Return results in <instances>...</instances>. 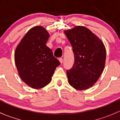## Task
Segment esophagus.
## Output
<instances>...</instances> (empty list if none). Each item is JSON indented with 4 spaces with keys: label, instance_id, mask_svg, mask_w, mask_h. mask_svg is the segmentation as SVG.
<instances>
[{
    "label": "esophagus",
    "instance_id": "34e87169",
    "mask_svg": "<svg viewBox=\"0 0 120 120\" xmlns=\"http://www.w3.org/2000/svg\"><path fill=\"white\" fill-rule=\"evenodd\" d=\"M59 61L61 64H62V62H63V59L62 58H59Z\"/></svg>",
    "mask_w": 120,
    "mask_h": 120
}]
</instances>
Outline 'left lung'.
Wrapping results in <instances>:
<instances>
[{"label":"left lung","mask_w":120,"mask_h":120,"mask_svg":"<svg viewBox=\"0 0 120 120\" xmlns=\"http://www.w3.org/2000/svg\"><path fill=\"white\" fill-rule=\"evenodd\" d=\"M64 32L71 44L75 58L72 68L67 72L68 82L77 90L89 89L97 81L104 69V44L83 26H76Z\"/></svg>","instance_id":"obj_1"}]
</instances>
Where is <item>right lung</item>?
<instances>
[{
    "label": "right lung",
    "mask_w": 120,
    "mask_h": 120,
    "mask_svg": "<svg viewBox=\"0 0 120 120\" xmlns=\"http://www.w3.org/2000/svg\"><path fill=\"white\" fill-rule=\"evenodd\" d=\"M49 34L42 26L28 30L15 52V62L22 80L34 89H41L49 84L60 62L46 45Z\"/></svg>",
    "instance_id": "1"
}]
</instances>
